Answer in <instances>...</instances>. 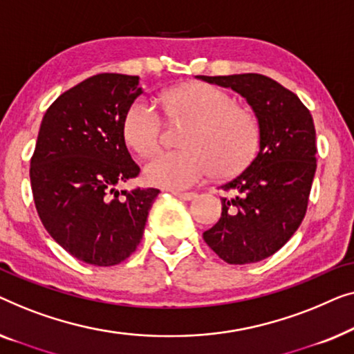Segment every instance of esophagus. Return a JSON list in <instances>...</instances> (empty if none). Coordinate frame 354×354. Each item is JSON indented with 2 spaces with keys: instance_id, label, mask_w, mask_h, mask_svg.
Instances as JSON below:
<instances>
[{
  "instance_id": "1",
  "label": "esophagus",
  "mask_w": 354,
  "mask_h": 354,
  "mask_svg": "<svg viewBox=\"0 0 354 354\" xmlns=\"http://www.w3.org/2000/svg\"><path fill=\"white\" fill-rule=\"evenodd\" d=\"M173 196L181 198V201H192L194 197H196V194L194 192H179V191H173Z\"/></svg>"
}]
</instances>
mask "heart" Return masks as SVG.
Masks as SVG:
<instances>
[{"label": "heart", "instance_id": "obj_1", "mask_svg": "<svg viewBox=\"0 0 354 354\" xmlns=\"http://www.w3.org/2000/svg\"><path fill=\"white\" fill-rule=\"evenodd\" d=\"M168 111L192 118L184 151H160L144 165L152 186L192 187L213 175L242 170L255 156L260 129L250 112L237 107L231 94L208 83H187L162 94ZM123 138L134 152L149 153L160 136V117L147 101H136L123 117Z\"/></svg>", "mask_w": 354, "mask_h": 354}]
</instances>
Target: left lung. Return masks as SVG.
I'll return each instance as SVG.
<instances>
[{
    "instance_id": "8db88e82",
    "label": "left lung",
    "mask_w": 354,
    "mask_h": 354,
    "mask_svg": "<svg viewBox=\"0 0 354 354\" xmlns=\"http://www.w3.org/2000/svg\"><path fill=\"white\" fill-rule=\"evenodd\" d=\"M198 80L245 97L260 129V149L245 170L221 186V218L203 241L229 265H247L276 253L305 218L316 173V129L297 94L258 73Z\"/></svg>"
}]
</instances>
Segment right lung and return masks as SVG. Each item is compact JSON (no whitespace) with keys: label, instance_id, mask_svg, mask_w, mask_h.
<instances>
[{"label":"right lung","instance_id":"1","mask_svg":"<svg viewBox=\"0 0 354 354\" xmlns=\"http://www.w3.org/2000/svg\"><path fill=\"white\" fill-rule=\"evenodd\" d=\"M141 94L139 77L97 73L61 94L39 127L30 162L35 207L49 236L88 265L127 260L160 192L117 191L139 173L122 123Z\"/></svg>","mask_w":354,"mask_h":354}]
</instances>
